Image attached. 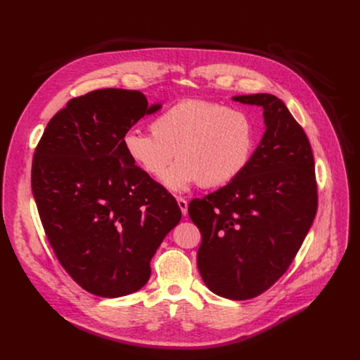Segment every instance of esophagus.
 <instances>
[{"label":"esophagus","instance_id":"34e87169","mask_svg":"<svg viewBox=\"0 0 360 360\" xmlns=\"http://www.w3.org/2000/svg\"><path fill=\"white\" fill-rule=\"evenodd\" d=\"M177 203L181 210V214L186 215L187 214V200L184 198H177Z\"/></svg>","mask_w":360,"mask_h":360}]
</instances>
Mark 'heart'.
<instances>
[{
  "label": "heart",
  "mask_w": 360,
  "mask_h": 360,
  "mask_svg": "<svg viewBox=\"0 0 360 360\" xmlns=\"http://www.w3.org/2000/svg\"><path fill=\"white\" fill-rule=\"evenodd\" d=\"M256 126L249 112L210 99H183L158 114L150 131L130 130L123 138L127 157L150 177L164 175L174 192L198 184L212 189L231 183L250 164Z\"/></svg>",
  "instance_id": "b5f03b06"
}]
</instances>
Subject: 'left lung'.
<instances>
[{
	"label": "left lung",
	"instance_id": "left-lung-1",
	"mask_svg": "<svg viewBox=\"0 0 360 360\" xmlns=\"http://www.w3.org/2000/svg\"><path fill=\"white\" fill-rule=\"evenodd\" d=\"M261 105L266 130L250 164L227 186L189 203L200 231L198 268L214 293L248 300L292 265L318 210L309 139L284 102L269 94L233 98Z\"/></svg>",
	"mask_w": 360,
	"mask_h": 360
}]
</instances>
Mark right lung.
<instances>
[{
	"instance_id": "right-lung-1",
	"label": "right lung",
	"mask_w": 360,
	"mask_h": 360,
	"mask_svg": "<svg viewBox=\"0 0 360 360\" xmlns=\"http://www.w3.org/2000/svg\"><path fill=\"white\" fill-rule=\"evenodd\" d=\"M139 91L72 98L46 124L32 161V193L58 262L101 297L138 292L181 218L177 200L127 157L124 134L146 115Z\"/></svg>"
}]
</instances>
